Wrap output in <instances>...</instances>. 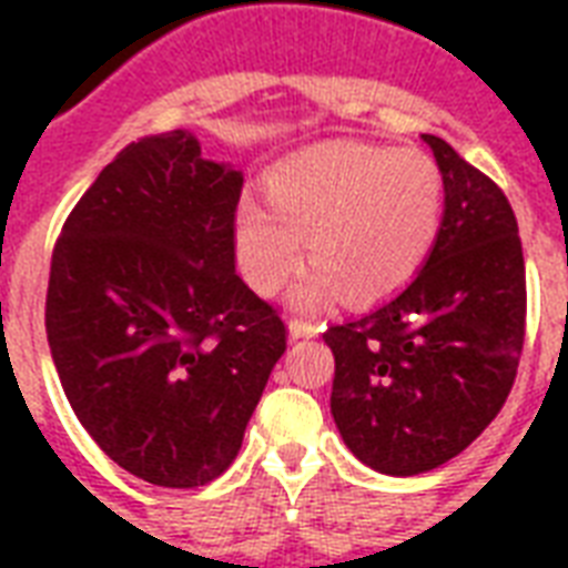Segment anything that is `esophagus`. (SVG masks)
<instances>
[{
	"mask_svg": "<svg viewBox=\"0 0 568 568\" xmlns=\"http://www.w3.org/2000/svg\"><path fill=\"white\" fill-rule=\"evenodd\" d=\"M318 324L310 318H292V324H288V333H292V338H312L318 336Z\"/></svg>",
	"mask_w": 568,
	"mask_h": 568,
	"instance_id": "34e87169",
	"label": "esophagus"
}]
</instances>
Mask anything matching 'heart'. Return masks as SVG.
I'll list each match as a JSON object with an SVG mask.
<instances>
[{
    "instance_id": "1",
    "label": "heart",
    "mask_w": 568,
    "mask_h": 568,
    "mask_svg": "<svg viewBox=\"0 0 568 568\" xmlns=\"http://www.w3.org/2000/svg\"><path fill=\"white\" fill-rule=\"evenodd\" d=\"M439 164L422 150L318 144L267 173V203L235 209V256L258 294L294 274L310 239V274L294 288L297 306H321L342 288L368 303L404 288L439 235Z\"/></svg>"
}]
</instances>
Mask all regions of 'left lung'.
I'll use <instances>...</instances> for the list:
<instances>
[{"instance_id":"1","label":"left lung","mask_w":568,"mask_h":568,"mask_svg":"<svg viewBox=\"0 0 568 568\" xmlns=\"http://www.w3.org/2000/svg\"><path fill=\"white\" fill-rule=\"evenodd\" d=\"M445 182L430 256L392 301L324 342L342 439L383 475H422L466 450L501 413L525 345L528 285L510 200L442 138Z\"/></svg>"}]
</instances>
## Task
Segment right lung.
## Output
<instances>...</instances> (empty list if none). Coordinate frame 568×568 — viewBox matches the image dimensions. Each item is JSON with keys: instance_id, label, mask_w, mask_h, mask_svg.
<instances>
[{"instance_id": "1", "label": "right lung", "mask_w": 568, "mask_h": 568, "mask_svg": "<svg viewBox=\"0 0 568 568\" xmlns=\"http://www.w3.org/2000/svg\"><path fill=\"white\" fill-rule=\"evenodd\" d=\"M241 185L191 132L138 138L52 250L58 379L91 439L146 484L196 489L223 475L285 351V321L235 271Z\"/></svg>"}]
</instances>
